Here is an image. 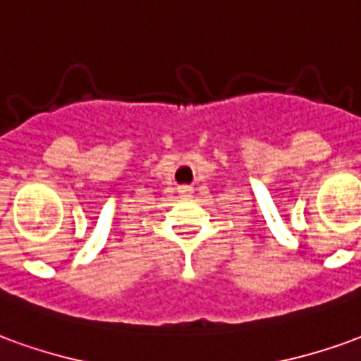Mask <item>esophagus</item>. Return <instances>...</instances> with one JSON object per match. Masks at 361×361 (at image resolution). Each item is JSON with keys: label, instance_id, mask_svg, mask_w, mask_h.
Listing matches in <instances>:
<instances>
[{"label": "esophagus", "instance_id": "34e87169", "mask_svg": "<svg viewBox=\"0 0 361 361\" xmlns=\"http://www.w3.org/2000/svg\"><path fill=\"white\" fill-rule=\"evenodd\" d=\"M181 191H183V193H189V191H191V189H188V188H183V189H181Z\"/></svg>", "mask_w": 361, "mask_h": 361}]
</instances>
